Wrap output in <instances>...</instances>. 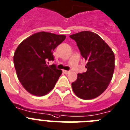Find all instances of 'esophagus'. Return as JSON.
<instances>
[{
  "label": "esophagus",
  "instance_id": "esophagus-1",
  "mask_svg": "<svg viewBox=\"0 0 130 130\" xmlns=\"http://www.w3.org/2000/svg\"><path fill=\"white\" fill-rule=\"evenodd\" d=\"M69 72L70 71H66V70H63V73L64 74H66V75H67V74L69 73Z\"/></svg>",
  "mask_w": 130,
  "mask_h": 130
}]
</instances>
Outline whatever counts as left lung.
I'll use <instances>...</instances> for the list:
<instances>
[{
	"label": "left lung",
	"mask_w": 130,
	"mask_h": 130,
	"mask_svg": "<svg viewBox=\"0 0 130 130\" xmlns=\"http://www.w3.org/2000/svg\"><path fill=\"white\" fill-rule=\"evenodd\" d=\"M69 37L77 42L82 57L87 62V72L77 74L72 89L80 99H95L105 91L112 80L115 67L114 52L99 35L92 31H80Z\"/></svg>",
	"instance_id": "1"
}]
</instances>
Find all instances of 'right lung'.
Returning a JSON list of instances; mask_svg holds the SVG:
<instances>
[{"label": "right lung", "instance_id": "obj_1", "mask_svg": "<svg viewBox=\"0 0 130 130\" xmlns=\"http://www.w3.org/2000/svg\"><path fill=\"white\" fill-rule=\"evenodd\" d=\"M65 35L40 31L25 39L17 47L14 64L18 80L31 94L46 95L54 88L62 71L55 65H47L53 61V52L65 40Z\"/></svg>", "mask_w": 130, "mask_h": 130}]
</instances>
